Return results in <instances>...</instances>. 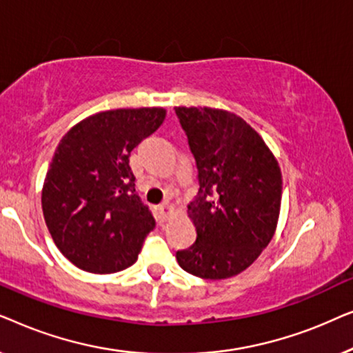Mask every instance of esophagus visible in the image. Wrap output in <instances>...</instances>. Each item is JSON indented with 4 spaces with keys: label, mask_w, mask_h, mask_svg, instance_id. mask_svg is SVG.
<instances>
[{
    "label": "esophagus",
    "mask_w": 353,
    "mask_h": 353,
    "mask_svg": "<svg viewBox=\"0 0 353 353\" xmlns=\"http://www.w3.org/2000/svg\"><path fill=\"white\" fill-rule=\"evenodd\" d=\"M159 210H161V215L163 216V219H167V216L173 212V207H172L170 202L165 201L163 204H161V207H159Z\"/></svg>",
    "instance_id": "34e87169"
}]
</instances>
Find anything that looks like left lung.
Returning <instances> with one entry per match:
<instances>
[{
  "mask_svg": "<svg viewBox=\"0 0 353 353\" xmlns=\"http://www.w3.org/2000/svg\"><path fill=\"white\" fill-rule=\"evenodd\" d=\"M199 172L188 204L196 243L178 250L185 272L225 279L250 267L270 244L281 210L276 157L239 115L215 108H175Z\"/></svg>",
  "mask_w": 353,
  "mask_h": 353,
  "instance_id": "8db88e82",
  "label": "left lung"
}]
</instances>
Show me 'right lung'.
<instances>
[{"label": "right lung", "instance_id": "obj_1", "mask_svg": "<svg viewBox=\"0 0 353 353\" xmlns=\"http://www.w3.org/2000/svg\"><path fill=\"white\" fill-rule=\"evenodd\" d=\"M165 115L163 108L104 110L62 137L41 207L52 241L77 268L108 274L137 262L156 220L134 192L130 154Z\"/></svg>", "mask_w": 353, "mask_h": 353}]
</instances>
